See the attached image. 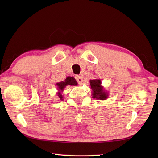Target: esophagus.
<instances>
[{"label": "esophagus", "mask_w": 158, "mask_h": 158, "mask_svg": "<svg viewBox=\"0 0 158 158\" xmlns=\"http://www.w3.org/2000/svg\"><path fill=\"white\" fill-rule=\"evenodd\" d=\"M75 79H76L77 81V83H79V84H81L82 82H83V79H82V77L81 76L77 75L75 77Z\"/></svg>", "instance_id": "esophagus-1"}]
</instances>
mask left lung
<instances>
[{
    "label": "left lung",
    "mask_w": 158,
    "mask_h": 158,
    "mask_svg": "<svg viewBox=\"0 0 158 158\" xmlns=\"http://www.w3.org/2000/svg\"><path fill=\"white\" fill-rule=\"evenodd\" d=\"M90 86L92 89V98L98 100H106L108 98L107 92L103 89L101 85V80L93 79L90 80Z\"/></svg>",
    "instance_id": "obj_1"
}]
</instances>
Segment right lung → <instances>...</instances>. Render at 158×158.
I'll return each instance as SVG.
<instances>
[{"label": "right lung", "mask_w": 158, "mask_h": 158, "mask_svg": "<svg viewBox=\"0 0 158 158\" xmlns=\"http://www.w3.org/2000/svg\"><path fill=\"white\" fill-rule=\"evenodd\" d=\"M77 85V82L76 81V80L75 78L73 77H67L66 79L64 80V81H61L60 83H56V85L58 86V96L59 97V98L63 100V96L62 95V92L66 88V86L67 85Z\"/></svg>", "instance_id": "right-lung-1"}]
</instances>
